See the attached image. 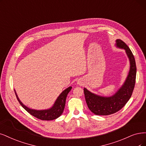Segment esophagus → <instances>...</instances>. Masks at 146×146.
Segmentation results:
<instances>
[{
    "label": "esophagus",
    "instance_id": "1",
    "mask_svg": "<svg viewBox=\"0 0 146 146\" xmlns=\"http://www.w3.org/2000/svg\"><path fill=\"white\" fill-rule=\"evenodd\" d=\"M78 84H79V85H82V83L80 82H78Z\"/></svg>",
    "mask_w": 146,
    "mask_h": 146
}]
</instances>
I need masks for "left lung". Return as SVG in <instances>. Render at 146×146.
<instances>
[{
	"label": "left lung",
	"mask_w": 146,
	"mask_h": 146,
	"mask_svg": "<svg viewBox=\"0 0 146 146\" xmlns=\"http://www.w3.org/2000/svg\"><path fill=\"white\" fill-rule=\"evenodd\" d=\"M116 46L125 50L130 61V70L125 83L112 96H100L84 88L85 100L88 108L96 115H108L120 111L130 99L135 87L137 67L133 53L126 43L121 40H116Z\"/></svg>",
	"instance_id": "left-lung-1"
}]
</instances>
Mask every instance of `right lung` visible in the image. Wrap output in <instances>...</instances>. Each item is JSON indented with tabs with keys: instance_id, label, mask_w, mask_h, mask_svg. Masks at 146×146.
<instances>
[{
	"instance_id": "obj_1",
	"label": "right lung",
	"mask_w": 146,
	"mask_h": 146,
	"mask_svg": "<svg viewBox=\"0 0 146 146\" xmlns=\"http://www.w3.org/2000/svg\"><path fill=\"white\" fill-rule=\"evenodd\" d=\"M72 88V87H69L67 89L64 90L61 94L58 96L53 106L50 108V109L45 110H35L29 108L28 107H27L22 104V102L19 99L15 90L14 91L20 104L31 115L42 120H52L58 118L62 114L65 108V105H66V100L67 94L70 92V91L71 90Z\"/></svg>"
}]
</instances>
